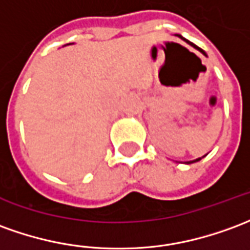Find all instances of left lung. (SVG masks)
Masks as SVG:
<instances>
[{
  "label": "left lung",
  "instance_id": "1",
  "mask_svg": "<svg viewBox=\"0 0 250 250\" xmlns=\"http://www.w3.org/2000/svg\"><path fill=\"white\" fill-rule=\"evenodd\" d=\"M180 38H181V36H180ZM181 39H183V38H181ZM184 40H186V39H184ZM187 42H188V40H187ZM188 43H189V42H188ZM189 44H191V46L195 47V48H198L199 51H200V52H203L204 55H206V52H204L203 50H200V48H199V47H196V46H195V44H192V43H189ZM199 160H200V158H199ZM199 160H195V161H191V162H196V161H199ZM191 162H188V164H191Z\"/></svg>",
  "mask_w": 250,
  "mask_h": 250
}]
</instances>
